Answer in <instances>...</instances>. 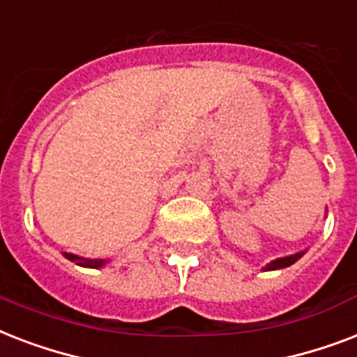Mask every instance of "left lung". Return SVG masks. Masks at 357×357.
I'll use <instances>...</instances> for the list:
<instances>
[{
    "mask_svg": "<svg viewBox=\"0 0 357 357\" xmlns=\"http://www.w3.org/2000/svg\"><path fill=\"white\" fill-rule=\"evenodd\" d=\"M304 254H305V250H302V252H296V254L285 255V257H278V259L271 261V263H266V265L263 266V271H280V268L291 266L293 263H296V261H298Z\"/></svg>",
    "mask_w": 357,
    "mask_h": 357,
    "instance_id": "obj_1",
    "label": "left lung"
}]
</instances>
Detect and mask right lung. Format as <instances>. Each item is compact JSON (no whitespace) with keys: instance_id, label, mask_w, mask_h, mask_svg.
<instances>
[{"instance_id":"1","label":"right lung","mask_w":357,"mask_h":357,"mask_svg":"<svg viewBox=\"0 0 357 357\" xmlns=\"http://www.w3.org/2000/svg\"><path fill=\"white\" fill-rule=\"evenodd\" d=\"M63 255L66 259L74 261L75 265L79 266H85V268H102L109 263V257H96V259H91V257H81V255H75V254H68V252H63Z\"/></svg>"}]
</instances>
